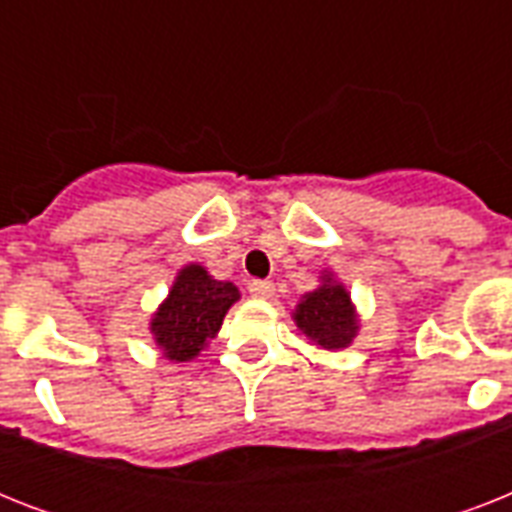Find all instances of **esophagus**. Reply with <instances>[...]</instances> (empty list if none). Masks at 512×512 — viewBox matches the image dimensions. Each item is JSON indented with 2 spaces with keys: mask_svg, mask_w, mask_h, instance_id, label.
Returning <instances> with one entry per match:
<instances>
[{
  "mask_svg": "<svg viewBox=\"0 0 512 512\" xmlns=\"http://www.w3.org/2000/svg\"><path fill=\"white\" fill-rule=\"evenodd\" d=\"M273 284L271 281H252L249 284V295L255 297V300H268V297H273Z\"/></svg>",
  "mask_w": 512,
  "mask_h": 512,
  "instance_id": "esophagus-1",
  "label": "esophagus"
}]
</instances>
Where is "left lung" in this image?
<instances>
[{
  "label": "left lung",
  "instance_id": "left-lung-1",
  "mask_svg": "<svg viewBox=\"0 0 512 512\" xmlns=\"http://www.w3.org/2000/svg\"><path fill=\"white\" fill-rule=\"evenodd\" d=\"M292 321L297 332L319 350L348 348L361 329V319L348 287L329 268L321 271L319 287L297 300Z\"/></svg>",
  "mask_w": 512,
  "mask_h": 512
}]
</instances>
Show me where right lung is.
I'll return each mask as SVG.
<instances>
[{"label": "right lung", "mask_w": 512, "mask_h": 512, "mask_svg": "<svg viewBox=\"0 0 512 512\" xmlns=\"http://www.w3.org/2000/svg\"><path fill=\"white\" fill-rule=\"evenodd\" d=\"M239 300L233 281H217L201 263H188L175 273L170 292L151 313L148 332L167 361L185 364L215 340L225 313Z\"/></svg>", "instance_id": "obj_1"}]
</instances>
